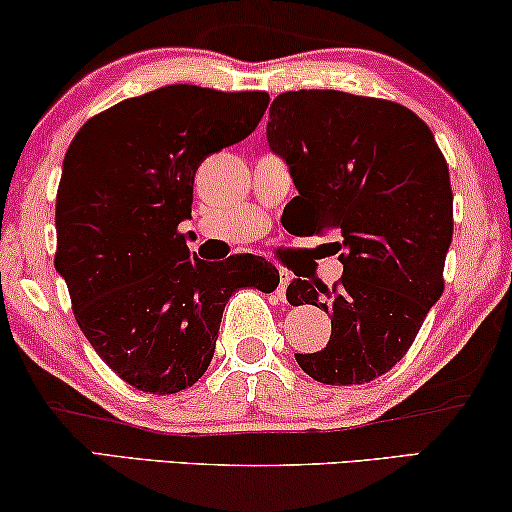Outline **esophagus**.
Segmentation results:
<instances>
[{
	"label": "esophagus",
	"mask_w": 512,
	"mask_h": 512,
	"mask_svg": "<svg viewBox=\"0 0 512 512\" xmlns=\"http://www.w3.org/2000/svg\"><path fill=\"white\" fill-rule=\"evenodd\" d=\"M287 285H290V273L287 271H280L278 273V297L280 299H285V290H287Z\"/></svg>",
	"instance_id": "obj_1"
}]
</instances>
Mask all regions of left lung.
Masks as SVG:
<instances>
[{"label": "left lung", "instance_id": "left-lung-1", "mask_svg": "<svg viewBox=\"0 0 512 512\" xmlns=\"http://www.w3.org/2000/svg\"><path fill=\"white\" fill-rule=\"evenodd\" d=\"M266 139L290 167L308 234L338 232L329 246L343 264L334 287L301 278L287 287L292 306L331 315L327 348L294 357L318 383H369L406 355L443 294L448 162L420 115L338 90L278 95Z\"/></svg>", "mask_w": 512, "mask_h": 512}]
</instances>
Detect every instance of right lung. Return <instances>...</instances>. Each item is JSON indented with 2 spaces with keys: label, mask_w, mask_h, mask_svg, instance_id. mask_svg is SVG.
Masks as SVG:
<instances>
[{
  "label": "right lung",
  "mask_w": 512,
  "mask_h": 512,
  "mask_svg": "<svg viewBox=\"0 0 512 512\" xmlns=\"http://www.w3.org/2000/svg\"><path fill=\"white\" fill-rule=\"evenodd\" d=\"M266 106V92L167 85L90 118L64 155L55 269L85 338L136 390L192 387L229 297L278 287L264 257L204 262L178 229L192 215L199 164L246 139Z\"/></svg>",
  "instance_id": "obj_1"
}]
</instances>
